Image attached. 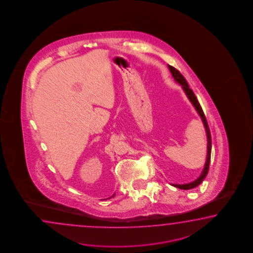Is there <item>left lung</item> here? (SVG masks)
Returning a JSON list of instances; mask_svg holds the SVG:
<instances>
[{
  "instance_id": "obj_1",
  "label": "left lung",
  "mask_w": 253,
  "mask_h": 253,
  "mask_svg": "<svg viewBox=\"0 0 253 253\" xmlns=\"http://www.w3.org/2000/svg\"><path fill=\"white\" fill-rule=\"evenodd\" d=\"M168 67L169 70L170 71V74L172 75V77H173L174 80H175V82H177L178 84L181 85L184 92L186 93L188 99H189V101L192 103L194 108L197 110L198 114L200 116V118L202 119L204 126H205V129H206V133H207V137H208L207 161H206V164H205V167H204L203 171H202L201 175H200L196 180H194V181L190 182V183L182 184V185H179V184H171L174 187H177V188H180V189H191V188L198 187V185L203 181L204 178H206V176L208 175V169H209V164H210V158H211V148H212L211 134H210V130H209V127H208L207 119H206V117H205V114H204L201 106L199 104L198 99H197L196 96L194 94L193 90L189 88L187 81L184 78L183 75H181V74L178 72V70L176 69V68H174L173 66H171V65H168Z\"/></svg>"
}]
</instances>
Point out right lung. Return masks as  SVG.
Returning a JSON list of instances; mask_svg holds the SVG:
<instances>
[{
    "mask_svg": "<svg viewBox=\"0 0 253 253\" xmlns=\"http://www.w3.org/2000/svg\"><path fill=\"white\" fill-rule=\"evenodd\" d=\"M114 196H115V194H114V195H112V197H110V198H113V197H114Z\"/></svg>",
    "mask_w": 253,
    "mask_h": 253,
    "instance_id": "obj_1",
    "label": "right lung"
}]
</instances>
